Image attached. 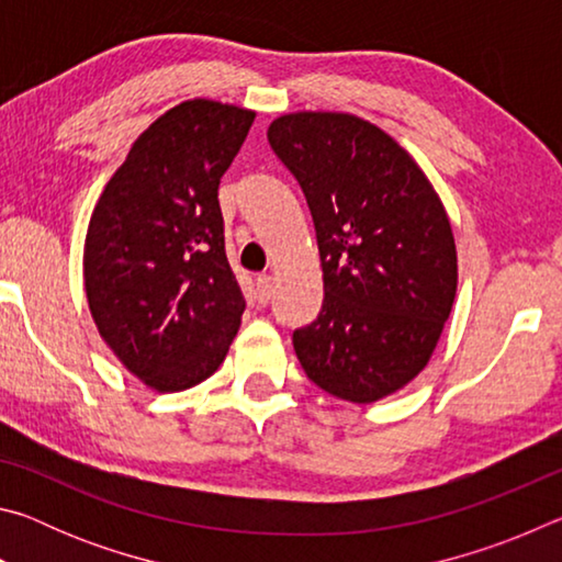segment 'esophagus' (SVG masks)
I'll return each mask as SVG.
<instances>
[{
  "mask_svg": "<svg viewBox=\"0 0 562 562\" xmlns=\"http://www.w3.org/2000/svg\"><path fill=\"white\" fill-rule=\"evenodd\" d=\"M255 292H258V302L268 304L272 297V278L270 274H260L258 282H255Z\"/></svg>",
  "mask_w": 562,
  "mask_h": 562,
  "instance_id": "1",
  "label": "esophagus"
}]
</instances>
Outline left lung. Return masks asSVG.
Returning a JSON list of instances; mask_svg holds the SVG:
<instances>
[{
	"label": "left lung",
	"instance_id": "8db88e82",
	"mask_svg": "<svg viewBox=\"0 0 562 562\" xmlns=\"http://www.w3.org/2000/svg\"><path fill=\"white\" fill-rule=\"evenodd\" d=\"M268 140L297 178L315 223L325 300L292 345L327 394L372 404L431 359L459 265L429 178L374 123L331 111L288 113Z\"/></svg>",
	"mask_w": 562,
	"mask_h": 562
}]
</instances>
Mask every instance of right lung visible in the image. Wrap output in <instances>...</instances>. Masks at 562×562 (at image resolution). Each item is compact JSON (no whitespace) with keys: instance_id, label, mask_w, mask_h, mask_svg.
<instances>
[{"instance_id":"1","label":"right lung","mask_w":562,"mask_h":562,"mask_svg":"<svg viewBox=\"0 0 562 562\" xmlns=\"http://www.w3.org/2000/svg\"><path fill=\"white\" fill-rule=\"evenodd\" d=\"M252 121L255 111L231 103H178L136 138L91 213V317L156 392L201 384L240 327L245 297L225 255L217 186Z\"/></svg>"}]
</instances>
